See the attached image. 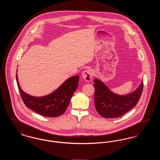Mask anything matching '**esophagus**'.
<instances>
[{"label":"esophagus","instance_id":"esophagus-1","mask_svg":"<svg viewBox=\"0 0 160 160\" xmlns=\"http://www.w3.org/2000/svg\"><path fill=\"white\" fill-rule=\"evenodd\" d=\"M93 76V71L91 69H88L83 71L82 77L86 82H90Z\"/></svg>","mask_w":160,"mask_h":160}]
</instances>
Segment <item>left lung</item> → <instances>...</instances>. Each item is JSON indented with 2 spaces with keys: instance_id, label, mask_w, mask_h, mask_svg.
<instances>
[{
  "instance_id": "left-lung-1",
  "label": "left lung",
  "mask_w": 160,
  "mask_h": 160,
  "mask_svg": "<svg viewBox=\"0 0 160 160\" xmlns=\"http://www.w3.org/2000/svg\"><path fill=\"white\" fill-rule=\"evenodd\" d=\"M94 101L97 112L106 118H118L134 108L140 99L143 91V83L134 91L120 95L111 91L102 81L94 79Z\"/></svg>"
}]
</instances>
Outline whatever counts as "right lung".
Masks as SVG:
<instances>
[{"mask_svg":"<svg viewBox=\"0 0 160 160\" xmlns=\"http://www.w3.org/2000/svg\"><path fill=\"white\" fill-rule=\"evenodd\" d=\"M16 80L21 97L26 106L40 115L54 118L63 114L67 110L72 96L78 87L79 76L69 77L56 91L40 97L31 96L23 91L19 85L17 74Z\"/></svg>","mask_w":160,"mask_h":160,"instance_id":"add662e5","label":"right lung"}]
</instances>
